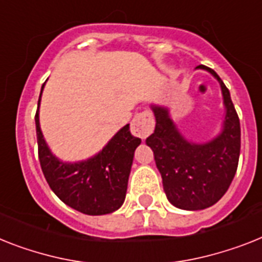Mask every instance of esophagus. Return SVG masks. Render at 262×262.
I'll return each instance as SVG.
<instances>
[{"mask_svg": "<svg viewBox=\"0 0 262 262\" xmlns=\"http://www.w3.org/2000/svg\"><path fill=\"white\" fill-rule=\"evenodd\" d=\"M155 129V118H153V114L150 112H141V113H137L132 121L130 130L133 133V136L145 140L150 135L151 132Z\"/></svg>", "mask_w": 262, "mask_h": 262, "instance_id": "1", "label": "esophagus"}]
</instances>
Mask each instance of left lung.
<instances>
[{
  "label": "left lung",
  "mask_w": 262,
  "mask_h": 262,
  "mask_svg": "<svg viewBox=\"0 0 262 262\" xmlns=\"http://www.w3.org/2000/svg\"><path fill=\"white\" fill-rule=\"evenodd\" d=\"M219 80L226 106L224 130L208 144H193L180 135L168 109L151 106L156 117L155 133L146 138L161 173L165 194L173 205L200 210L216 204L226 193L236 174L241 148L239 118L229 89L219 74L200 65Z\"/></svg>",
  "instance_id": "1"
}]
</instances>
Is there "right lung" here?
Returning a JSON list of instances; mask_svg holds the SVG:
<instances>
[{
    "label": "right lung",
    "mask_w": 262,
    "mask_h": 262,
    "mask_svg": "<svg viewBox=\"0 0 262 262\" xmlns=\"http://www.w3.org/2000/svg\"><path fill=\"white\" fill-rule=\"evenodd\" d=\"M34 118L39 164L57 197L70 208L89 216H101L117 210L126 194L135 150L141 144L140 138L132 136L129 124L97 156L86 161L68 164L53 156L48 148L39 127L38 109Z\"/></svg>",
    "instance_id": "1"
}]
</instances>
